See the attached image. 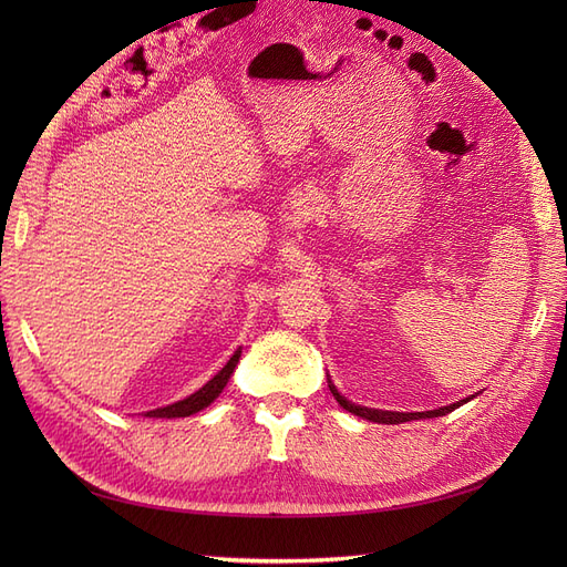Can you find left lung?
<instances>
[{
	"mask_svg": "<svg viewBox=\"0 0 567 567\" xmlns=\"http://www.w3.org/2000/svg\"><path fill=\"white\" fill-rule=\"evenodd\" d=\"M329 388H331V392H333V398H336V402L346 409V411H350V414H354V416H362V419H367V421H373V423H406V421H419V419H437V416H444V414H450V411H454V409H458L461 404H466L468 400H473V398H466V400H461V402H454V404H450V406H440V409H433V411H414V414H402V411H381V409H369V406H359V404H352L350 400H346L342 398V394L336 390V385L329 381Z\"/></svg>",
	"mask_w": 567,
	"mask_h": 567,
	"instance_id": "8db88e82",
	"label": "left lung"
}]
</instances>
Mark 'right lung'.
<instances>
[{
  "label": "right lung",
  "instance_id": "add662e5",
  "mask_svg": "<svg viewBox=\"0 0 567 567\" xmlns=\"http://www.w3.org/2000/svg\"><path fill=\"white\" fill-rule=\"evenodd\" d=\"M238 357H241V348H238L229 362L221 367V371H217V375H213V379L205 383L200 390H196L194 394H188L186 400H179L175 404H167V406H161V409H153V411H146V416H153V419H184V416H192L196 414V411L205 409L208 404H213L219 392L225 390V385L229 383L231 373L238 364Z\"/></svg>",
  "mask_w": 567,
  "mask_h": 567
}]
</instances>
